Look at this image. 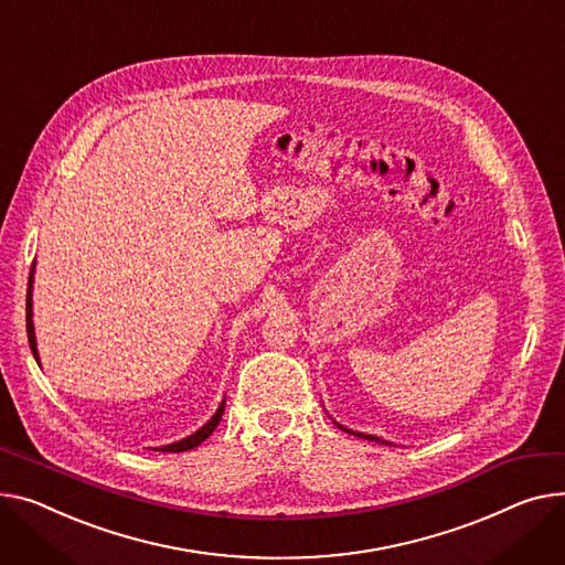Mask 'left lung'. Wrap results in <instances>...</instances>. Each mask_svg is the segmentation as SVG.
Masks as SVG:
<instances>
[{"mask_svg":"<svg viewBox=\"0 0 565 565\" xmlns=\"http://www.w3.org/2000/svg\"><path fill=\"white\" fill-rule=\"evenodd\" d=\"M333 425H338V423L333 420ZM338 429H343V431H348V434H352V436H359V438H365V440H372V443H384V445H393V443H388V440H384V438H380V436L363 434V431H354V429H348V427H343V425H338Z\"/></svg>","mask_w":565,"mask_h":565,"instance_id":"8db88e82","label":"left lung"}]
</instances>
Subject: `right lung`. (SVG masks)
<instances>
[{
	"instance_id": "add662e5",
	"label": "right lung",
	"mask_w": 565,
	"mask_h": 565,
	"mask_svg": "<svg viewBox=\"0 0 565 565\" xmlns=\"http://www.w3.org/2000/svg\"><path fill=\"white\" fill-rule=\"evenodd\" d=\"M33 270H35V268H31L29 290H26V333H29V345H31V352H33L35 361L41 363V356H38V345H35V329H33V297H31V290H33ZM222 413H224V399H222V402H220V406L215 408V413L211 416V420H209L206 425H202L195 434L185 436V438H181V440H174V443H170V445L154 447V449H161V452H185V449H193V447H198V445H200V443H204V440L213 434V429L220 425V420H222Z\"/></svg>"
}]
</instances>
